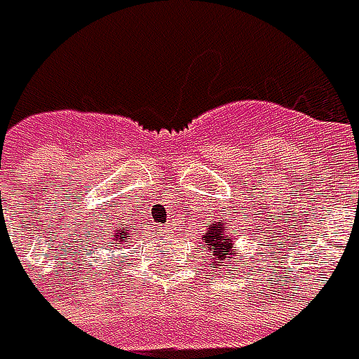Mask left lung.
Here are the masks:
<instances>
[{
    "mask_svg": "<svg viewBox=\"0 0 359 359\" xmlns=\"http://www.w3.org/2000/svg\"><path fill=\"white\" fill-rule=\"evenodd\" d=\"M229 231H231L229 222L220 220V222L212 224L205 231V235H201V248L210 251V257L214 259L212 262V268L226 266L231 262V257L235 255L233 253V241H231Z\"/></svg>",
    "mask_w": 359,
    "mask_h": 359,
    "instance_id": "left-lung-1",
    "label": "left lung"
}]
</instances>
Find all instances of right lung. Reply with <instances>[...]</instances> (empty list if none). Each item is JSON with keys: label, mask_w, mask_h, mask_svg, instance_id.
<instances>
[{"label": "right lung", "mask_w": 359, "mask_h": 359, "mask_svg": "<svg viewBox=\"0 0 359 359\" xmlns=\"http://www.w3.org/2000/svg\"><path fill=\"white\" fill-rule=\"evenodd\" d=\"M130 233H126V229L122 226V229H118V231H114L111 235H109V239L116 243V245H124V241H126V237H128Z\"/></svg>", "instance_id": "1"}]
</instances>
